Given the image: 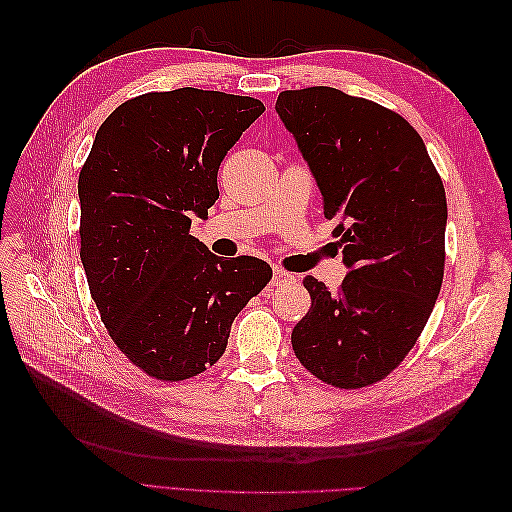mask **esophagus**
Segmentation results:
<instances>
[{
  "label": "esophagus",
  "instance_id": "obj_1",
  "mask_svg": "<svg viewBox=\"0 0 512 512\" xmlns=\"http://www.w3.org/2000/svg\"><path fill=\"white\" fill-rule=\"evenodd\" d=\"M292 280H294L292 273L284 271L282 267H273V284H275V286H277V284H284V282H292Z\"/></svg>",
  "mask_w": 512,
  "mask_h": 512
}]
</instances>
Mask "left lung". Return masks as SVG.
<instances>
[{"label": "left lung", "mask_w": 512, "mask_h": 512, "mask_svg": "<svg viewBox=\"0 0 512 512\" xmlns=\"http://www.w3.org/2000/svg\"><path fill=\"white\" fill-rule=\"evenodd\" d=\"M275 111L318 183L350 269L337 292L307 275L312 307L292 329L305 369L361 389L406 359L444 277V185L410 123L333 87L290 89Z\"/></svg>", "instance_id": "8db88e82"}]
</instances>
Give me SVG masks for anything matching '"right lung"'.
Segmentation results:
<instances>
[{"label":"right lung","instance_id":"right-lung-1","mask_svg":"<svg viewBox=\"0 0 512 512\" xmlns=\"http://www.w3.org/2000/svg\"><path fill=\"white\" fill-rule=\"evenodd\" d=\"M265 113L247 96L183 87L117 106L79 175L81 260L104 327L147 376L179 382L220 359L232 320L271 280L190 235L218 200V170Z\"/></svg>","mask_w":512,"mask_h":512}]
</instances>
